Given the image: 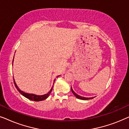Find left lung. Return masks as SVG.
I'll use <instances>...</instances> for the list:
<instances>
[{"label": "left lung", "mask_w": 129, "mask_h": 129, "mask_svg": "<svg viewBox=\"0 0 129 129\" xmlns=\"http://www.w3.org/2000/svg\"><path fill=\"white\" fill-rule=\"evenodd\" d=\"M71 90H72V93H73V94L75 95V96L77 98L79 99H81V100H89V99H91L94 98H84V97H82V96H79V95L77 94V93H76L75 91H73V90L72 89V87H71Z\"/></svg>", "instance_id": "8db88e82"}]
</instances>
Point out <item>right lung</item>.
Instances as JSON below:
<instances>
[{
    "instance_id": "1",
    "label": "right lung",
    "mask_w": 129,
    "mask_h": 129,
    "mask_svg": "<svg viewBox=\"0 0 129 129\" xmlns=\"http://www.w3.org/2000/svg\"><path fill=\"white\" fill-rule=\"evenodd\" d=\"M54 81H55V80H54ZM13 82H14V84H15L16 88V89H17V90H18L19 92H20L21 94L23 95V96H24V97H25V98H27L28 99L31 100H33V101H36V102L42 101V100H45L46 99H47L49 96V95H50L51 91H52V89H53V87H52L49 92H48L47 93V94H46L42 95V96H39V95H36V94H30V93H29H29H24V92H23V91H22V90H20V89H19V88L17 87L15 81V80H14V78H13Z\"/></svg>"
}]
</instances>
